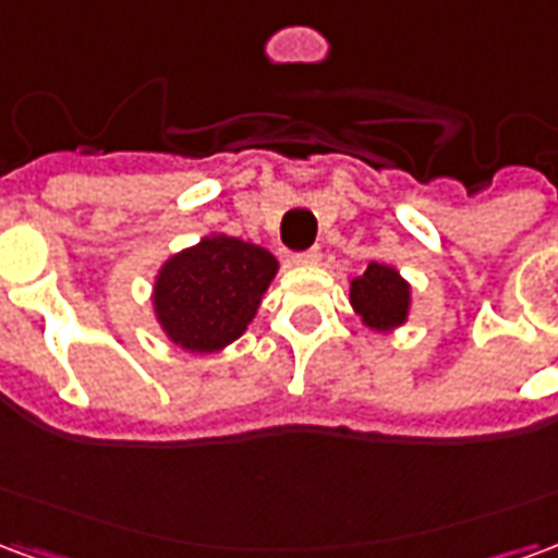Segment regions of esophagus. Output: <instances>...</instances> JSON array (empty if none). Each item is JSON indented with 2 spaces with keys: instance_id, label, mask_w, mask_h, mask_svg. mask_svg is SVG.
Returning a JSON list of instances; mask_svg holds the SVG:
<instances>
[{
  "instance_id": "esophagus-1",
  "label": "esophagus",
  "mask_w": 558,
  "mask_h": 558,
  "mask_svg": "<svg viewBox=\"0 0 558 558\" xmlns=\"http://www.w3.org/2000/svg\"><path fill=\"white\" fill-rule=\"evenodd\" d=\"M290 259L295 263V266H314L316 259H319V251H316V247H311V251H302V254H292Z\"/></svg>"
}]
</instances>
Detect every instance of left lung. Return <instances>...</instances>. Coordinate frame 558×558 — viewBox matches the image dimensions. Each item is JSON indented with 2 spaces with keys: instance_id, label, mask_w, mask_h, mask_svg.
<instances>
[{
  "instance_id": "1",
  "label": "left lung",
  "mask_w": 558,
  "mask_h": 558,
  "mask_svg": "<svg viewBox=\"0 0 558 558\" xmlns=\"http://www.w3.org/2000/svg\"><path fill=\"white\" fill-rule=\"evenodd\" d=\"M350 304L367 328L391 331L410 316V283L398 268L371 263L362 278L350 280Z\"/></svg>"
}]
</instances>
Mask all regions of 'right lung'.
<instances>
[{
    "label": "right lung",
    "mask_w": 558,
    "mask_h": 558,
    "mask_svg": "<svg viewBox=\"0 0 558 558\" xmlns=\"http://www.w3.org/2000/svg\"><path fill=\"white\" fill-rule=\"evenodd\" d=\"M278 259L259 244L206 235L172 254L155 278V316L163 335L187 352H218L251 326Z\"/></svg>",
    "instance_id": "obj_1"
}]
</instances>
